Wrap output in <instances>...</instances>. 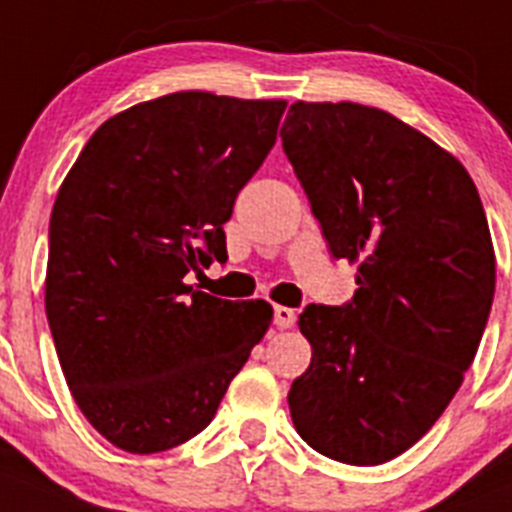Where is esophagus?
Returning <instances> with one entry per match:
<instances>
[{
    "label": "esophagus",
    "mask_w": 512,
    "mask_h": 512,
    "mask_svg": "<svg viewBox=\"0 0 512 512\" xmlns=\"http://www.w3.org/2000/svg\"><path fill=\"white\" fill-rule=\"evenodd\" d=\"M294 320H297V314H294V309L281 307V304H276V307H274V325L279 327V330H287V327H292Z\"/></svg>",
    "instance_id": "1"
}]
</instances>
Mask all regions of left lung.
I'll return each instance as SVG.
<instances>
[{"label":"left lung","instance_id":"left-lung-1","mask_svg":"<svg viewBox=\"0 0 512 512\" xmlns=\"http://www.w3.org/2000/svg\"><path fill=\"white\" fill-rule=\"evenodd\" d=\"M281 147L353 299L307 304L312 363L292 383L299 437L345 464H383L444 414L480 348L495 251L462 164L396 116L360 103H292Z\"/></svg>","mask_w":512,"mask_h":512}]
</instances>
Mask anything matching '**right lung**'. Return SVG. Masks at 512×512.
Masks as SVG:
<instances>
[{"mask_svg":"<svg viewBox=\"0 0 512 512\" xmlns=\"http://www.w3.org/2000/svg\"><path fill=\"white\" fill-rule=\"evenodd\" d=\"M284 109L205 91L137 103L93 131L60 185L48 325L78 409L124 452L200 434L269 330L264 299H218L182 279L228 259L223 223Z\"/></svg>","mask_w":512,"mask_h":512,"instance_id":"obj_1","label":"right lung"}]
</instances>
